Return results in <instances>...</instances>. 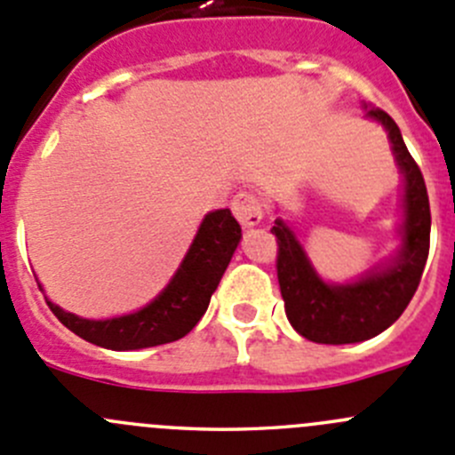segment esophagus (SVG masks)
Wrapping results in <instances>:
<instances>
[{
    "instance_id": "esophagus-1",
    "label": "esophagus",
    "mask_w": 455,
    "mask_h": 455,
    "mask_svg": "<svg viewBox=\"0 0 455 455\" xmlns=\"http://www.w3.org/2000/svg\"><path fill=\"white\" fill-rule=\"evenodd\" d=\"M231 208L233 215L237 218V222L244 228L258 227V224L262 222V218H265V204H262L260 193H256V190L242 188L240 193H235V197H233Z\"/></svg>"
}]
</instances>
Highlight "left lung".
Returning a JSON list of instances; mask_svg holds the SVG:
<instances>
[{"mask_svg": "<svg viewBox=\"0 0 455 455\" xmlns=\"http://www.w3.org/2000/svg\"><path fill=\"white\" fill-rule=\"evenodd\" d=\"M388 130L395 156L404 172V228L400 258L384 271H372L352 285H325L314 274L299 240L275 220L271 233L278 242L275 271L291 328L314 343H359L377 337L402 316L422 278L431 242V208L419 165L406 150L400 127L384 109L368 108Z\"/></svg>", "mask_w": 455, "mask_h": 455, "instance_id": "1", "label": "left lung"}]
</instances>
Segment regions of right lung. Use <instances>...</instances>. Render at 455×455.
<instances>
[{
	"label": "right lung",
	"instance_id": "obj_1",
	"mask_svg": "<svg viewBox=\"0 0 455 455\" xmlns=\"http://www.w3.org/2000/svg\"><path fill=\"white\" fill-rule=\"evenodd\" d=\"M240 237L242 228L228 208L208 213L175 278L150 305L127 316L89 321L65 312L51 300L46 303L65 328L108 350H139L172 343L199 323Z\"/></svg>",
	"mask_w": 455,
	"mask_h": 455
}]
</instances>
